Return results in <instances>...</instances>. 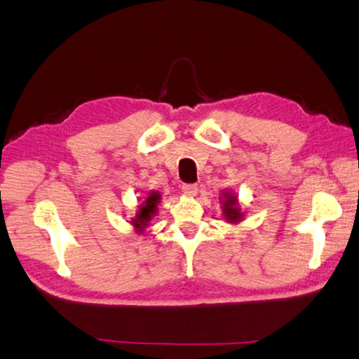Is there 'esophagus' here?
<instances>
[{"label": "esophagus", "instance_id": "esophagus-1", "mask_svg": "<svg viewBox=\"0 0 359 359\" xmlns=\"http://www.w3.org/2000/svg\"><path fill=\"white\" fill-rule=\"evenodd\" d=\"M182 191H184V194L189 196V198H193V196H196V193H198V185H196V184H184V185H182Z\"/></svg>", "mask_w": 359, "mask_h": 359}]
</instances>
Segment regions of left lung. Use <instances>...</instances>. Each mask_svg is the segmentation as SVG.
I'll return each instance as SVG.
<instances>
[{"mask_svg":"<svg viewBox=\"0 0 359 359\" xmlns=\"http://www.w3.org/2000/svg\"><path fill=\"white\" fill-rule=\"evenodd\" d=\"M224 215H226L229 222H240L243 219V213L240 210V205H238V199L236 196L231 193L224 194Z\"/></svg>","mask_w":359,"mask_h":359,"instance_id":"8db88e82","label":"left lung"}]
</instances>
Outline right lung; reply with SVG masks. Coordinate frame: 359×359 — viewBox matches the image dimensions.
<instances>
[{
    "mask_svg": "<svg viewBox=\"0 0 359 359\" xmlns=\"http://www.w3.org/2000/svg\"><path fill=\"white\" fill-rule=\"evenodd\" d=\"M160 198H161V196L157 191H152L143 201L142 205H140L135 217L132 219L133 227H135L138 231H143L147 227L149 221L152 219V216L157 213V203L160 202Z\"/></svg>",
    "mask_w": 359,
    "mask_h": 359,
    "instance_id": "add662e5",
    "label": "right lung"
}]
</instances>
